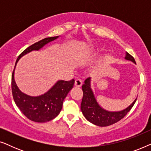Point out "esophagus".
<instances>
[{
    "label": "esophagus",
    "mask_w": 151,
    "mask_h": 151,
    "mask_svg": "<svg viewBox=\"0 0 151 151\" xmlns=\"http://www.w3.org/2000/svg\"><path fill=\"white\" fill-rule=\"evenodd\" d=\"M82 80L81 79H80V78H78V79L76 80L75 85L76 86H78V87H80V86H82Z\"/></svg>",
    "instance_id": "esophagus-1"
}]
</instances>
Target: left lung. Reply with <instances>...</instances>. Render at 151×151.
<instances>
[{"label":"left lung","mask_w":151,"mask_h":151,"mask_svg":"<svg viewBox=\"0 0 151 151\" xmlns=\"http://www.w3.org/2000/svg\"><path fill=\"white\" fill-rule=\"evenodd\" d=\"M126 59L135 63L134 58L131 54L127 52ZM90 78H86L84 84L82 86L83 97L81 102V111L85 118L90 122L99 127H107L121 120L135 104L137 100L132 103V104L124 110L117 112H110L107 111L99 106L95 98L90 85Z\"/></svg>","instance_id":"left-lung-1"}]
</instances>
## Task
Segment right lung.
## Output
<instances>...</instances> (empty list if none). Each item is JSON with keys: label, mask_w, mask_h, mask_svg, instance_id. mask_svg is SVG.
Wrapping results in <instances>:
<instances>
[{"label": "right lung", "mask_w": 151, "mask_h": 151, "mask_svg": "<svg viewBox=\"0 0 151 151\" xmlns=\"http://www.w3.org/2000/svg\"><path fill=\"white\" fill-rule=\"evenodd\" d=\"M58 36L49 37L42 39L27 47L18 55V60L26 53L33 50H38L51 41L56 39ZM14 69L12 75V91L14 102L24 116L36 122H47L58 116L63 108V101L68 93L73 87L75 80L70 81L59 80L46 93L38 97H31L24 94L16 86L14 81Z\"/></svg>", "instance_id": "add662e5"}]
</instances>
